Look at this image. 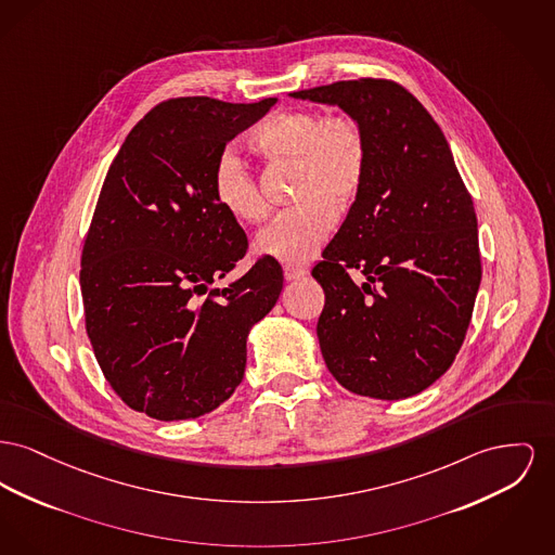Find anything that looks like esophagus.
Returning a JSON list of instances; mask_svg holds the SVG:
<instances>
[{"instance_id": "1", "label": "esophagus", "mask_w": 555, "mask_h": 555, "mask_svg": "<svg viewBox=\"0 0 555 555\" xmlns=\"http://www.w3.org/2000/svg\"><path fill=\"white\" fill-rule=\"evenodd\" d=\"M306 276V268H297V266H285V279L287 281H297Z\"/></svg>"}]
</instances>
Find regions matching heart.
<instances>
[{
	"label": "heart",
	"mask_w": 555,
	"mask_h": 555,
	"mask_svg": "<svg viewBox=\"0 0 555 555\" xmlns=\"http://www.w3.org/2000/svg\"><path fill=\"white\" fill-rule=\"evenodd\" d=\"M251 146L270 162L297 165L295 198L301 201L261 230L256 251L287 266H306L335 229L330 205L344 209L359 196L366 173L364 130L344 113L285 108L254 131ZM211 191L232 220H263L266 201L249 167L232 151H224L214 165Z\"/></svg>",
	"instance_id": "obj_1"
}]
</instances>
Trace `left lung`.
Returning a JSON list of instances; mask_svg holds the SVG:
<instances>
[{
  "mask_svg": "<svg viewBox=\"0 0 555 555\" xmlns=\"http://www.w3.org/2000/svg\"><path fill=\"white\" fill-rule=\"evenodd\" d=\"M335 104L366 135V173L312 276L331 375L360 396L400 400L453 364L482 279L478 220L453 153L424 104L388 79L294 92ZM350 269L365 283L357 286Z\"/></svg>",
  "mask_w": 555,
  "mask_h": 555,
  "instance_id": "left-lung-1",
  "label": "left lung"
}]
</instances>
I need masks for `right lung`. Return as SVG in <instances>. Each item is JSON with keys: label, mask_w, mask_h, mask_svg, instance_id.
<instances>
[{"label": "right lung", "mask_w": 555, "mask_h": 555, "mask_svg": "<svg viewBox=\"0 0 555 555\" xmlns=\"http://www.w3.org/2000/svg\"><path fill=\"white\" fill-rule=\"evenodd\" d=\"M274 102L165 100L104 178L81 254L86 331L111 388L153 420H195L229 400L249 328L283 289L272 258L211 287L247 254L245 232L214 198V165Z\"/></svg>", "instance_id": "right-lung-1"}]
</instances>
